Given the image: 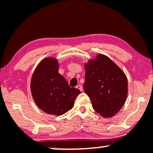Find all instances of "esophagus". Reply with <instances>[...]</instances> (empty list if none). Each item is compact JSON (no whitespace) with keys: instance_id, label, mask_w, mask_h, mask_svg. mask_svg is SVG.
I'll return each mask as SVG.
<instances>
[{"instance_id":"esophagus-1","label":"esophagus","mask_w":153,"mask_h":153,"mask_svg":"<svg viewBox=\"0 0 153 153\" xmlns=\"http://www.w3.org/2000/svg\"><path fill=\"white\" fill-rule=\"evenodd\" d=\"M76 88L78 89H79V90H80V91H82V85H78L76 86Z\"/></svg>"}]
</instances>
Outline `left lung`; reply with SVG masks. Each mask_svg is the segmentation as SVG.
<instances>
[{
	"mask_svg": "<svg viewBox=\"0 0 153 153\" xmlns=\"http://www.w3.org/2000/svg\"><path fill=\"white\" fill-rule=\"evenodd\" d=\"M85 69L83 88L94 109L105 118L117 114L127 97L126 75L111 59L101 54L89 60Z\"/></svg>",
	"mask_w": 153,
	"mask_h": 153,
	"instance_id": "obj_1",
	"label": "left lung"
}]
</instances>
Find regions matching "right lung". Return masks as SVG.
Returning a JSON list of instances; mask_svg holds the SVG:
<instances>
[{"mask_svg":"<svg viewBox=\"0 0 153 153\" xmlns=\"http://www.w3.org/2000/svg\"><path fill=\"white\" fill-rule=\"evenodd\" d=\"M57 59L47 57L39 62L31 80L32 97L39 108L48 114L62 115L73 107L79 89L71 88L58 73Z\"/></svg>","mask_w":153,"mask_h":153,"instance_id":"obj_1","label":"right lung"}]
</instances>
